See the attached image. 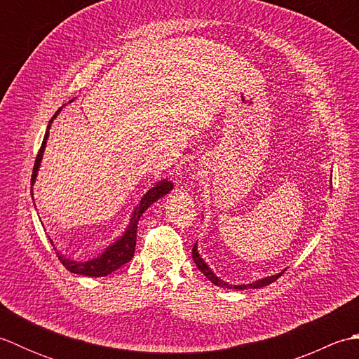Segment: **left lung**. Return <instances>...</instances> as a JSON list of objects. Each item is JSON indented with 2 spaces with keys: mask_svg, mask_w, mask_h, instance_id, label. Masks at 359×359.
Listing matches in <instances>:
<instances>
[{
  "mask_svg": "<svg viewBox=\"0 0 359 359\" xmlns=\"http://www.w3.org/2000/svg\"><path fill=\"white\" fill-rule=\"evenodd\" d=\"M193 259H194V262H196V265H197V269H199V270L205 274V276H207V278L212 282V284H216V285H219V287H225V288H234V290L261 288V287H265V285L271 284V282H274V280H276L278 278H280L282 274H284V271H282V273H279V274H274V276L264 278V279H261V280H256L255 284H247V285H231V284H226V282H224V280H220V279L216 276V274L210 270V266L202 261V257L199 256V253H197V247H196V243H194V247H193Z\"/></svg>",
  "mask_w": 359,
  "mask_h": 359,
  "instance_id": "left-lung-1",
  "label": "left lung"
}]
</instances>
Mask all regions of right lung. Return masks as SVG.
I'll use <instances>...</instances> for the list:
<instances>
[{"mask_svg": "<svg viewBox=\"0 0 359 359\" xmlns=\"http://www.w3.org/2000/svg\"><path fill=\"white\" fill-rule=\"evenodd\" d=\"M58 112L60 111H57L55 116H53L52 118H55ZM49 126H48V131H46V134H44L41 148H40V151H38L36 158H35L32 179H30V180H32V182H30L32 185H34L35 177H36L38 168H40L43 151H44V147H46V140H48V135H49ZM171 189H172V184H171V182H168V180L160 182V184H157L154 188L149 189V191L143 196V199L140 201L139 207L135 208L133 219H131V224H129L125 234L121 236V238L116 243H114V245L108 247V250H106L103 255L93 259V261H86V262H75V261H71V259H66V257L58 255L60 262H62L71 273L83 274V276L98 278V276H106V274L116 271L117 269H120L121 265L131 261L133 256H134L135 239H137V224H139L140 216L148 210L149 205H152L156 201H158L160 197H163L165 194L170 193ZM50 243H52V241H50Z\"/></svg>", "mask_w": 359, "mask_h": 359, "instance_id": "right-lung-1", "label": "right lung"}]
</instances>
